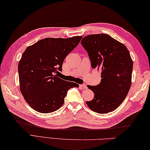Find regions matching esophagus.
Masks as SVG:
<instances>
[{
    "instance_id": "obj_1",
    "label": "esophagus",
    "mask_w": 150,
    "mask_h": 150,
    "mask_svg": "<svg viewBox=\"0 0 150 150\" xmlns=\"http://www.w3.org/2000/svg\"><path fill=\"white\" fill-rule=\"evenodd\" d=\"M79 86L81 89H86L87 88V86L86 85H85V84H83V85H81Z\"/></svg>"
}]
</instances>
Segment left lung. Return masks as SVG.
I'll return each instance as SVG.
<instances>
[{
	"label": "left lung",
	"mask_w": 150,
	"mask_h": 150,
	"mask_svg": "<svg viewBox=\"0 0 150 150\" xmlns=\"http://www.w3.org/2000/svg\"><path fill=\"white\" fill-rule=\"evenodd\" d=\"M93 69L101 70V81L97 86L88 85L94 98L86 104L92 111L105 114L115 110L127 97L132 83L133 61L127 47L105 34L83 38Z\"/></svg>",
	"instance_id": "left-lung-1"
}]
</instances>
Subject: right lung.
<instances>
[{
    "instance_id": "obj_1",
    "label": "right lung",
    "mask_w": 150,
    "mask_h": 150,
    "mask_svg": "<svg viewBox=\"0 0 150 150\" xmlns=\"http://www.w3.org/2000/svg\"><path fill=\"white\" fill-rule=\"evenodd\" d=\"M82 36L45 38L27 47L18 64L20 89L36 111L49 113L64 104L67 91L77 83L58 78L65 58L78 45Z\"/></svg>"
}]
</instances>
